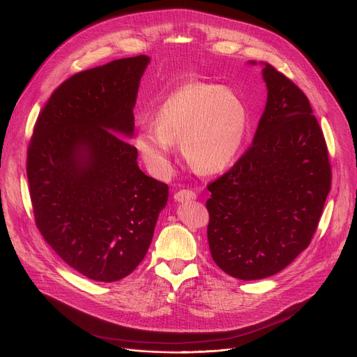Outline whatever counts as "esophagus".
Returning a JSON list of instances; mask_svg holds the SVG:
<instances>
[{
    "instance_id": "obj_1",
    "label": "esophagus",
    "mask_w": 357,
    "mask_h": 357,
    "mask_svg": "<svg viewBox=\"0 0 357 357\" xmlns=\"http://www.w3.org/2000/svg\"><path fill=\"white\" fill-rule=\"evenodd\" d=\"M195 192L192 190H188V188H183V190H178L174 192V200L176 202H188V200H194L195 199Z\"/></svg>"
}]
</instances>
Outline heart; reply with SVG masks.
Here are the masks:
<instances>
[{
  "mask_svg": "<svg viewBox=\"0 0 357 357\" xmlns=\"http://www.w3.org/2000/svg\"><path fill=\"white\" fill-rule=\"evenodd\" d=\"M247 129V109L227 88L204 82L180 86L158 106L153 123L143 125L135 144L153 174L172 167L176 143L199 173L224 170L238 151Z\"/></svg>",
  "mask_w": 357,
  "mask_h": 357,
  "instance_id": "1",
  "label": "heart"
}]
</instances>
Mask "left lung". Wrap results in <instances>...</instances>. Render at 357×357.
<instances>
[{
  "mask_svg": "<svg viewBox=\"0 0 357 357\" xmlns=\"http://www.w3.org/2000/svg\"><path fill=\"white\" fill-rule=\"evenodd\" d=\"M265 110L252 144L208 183L214 262L243 281L289 265L312 241L332 184L328 146L302 89L271 63Z\"/></svg>",
  "mask_w": 357,
  "mask_h": 357,
  "instance_id": "obj_1",
  "label": "left lung"
}]
</instances>
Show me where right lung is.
Here are the masks:
<instances>
[{"label": "right lung", "instance_id": "1", "mask_svg": "<svg viewBox=\"0 0 357 357\" xmlns=\"http://www.w3.org/2000/svg\"><path fill=\"white\" fill-rule=\"evenodd\" d=\"M146 55L116 59L62 82L39 112L26 151L35 224L75 271L100 282L143 261L169 187L137 166L126 142Z\"/></svg>", "mask_w": 357, "mask_h": 357}]
</instances>
